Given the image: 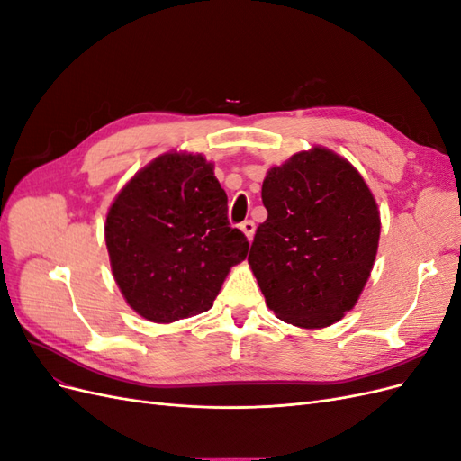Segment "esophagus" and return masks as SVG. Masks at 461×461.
Wrapping results in <instances>:
<instances>
[{"mask_svg": "<svg viewBox=\"0 0 461 461\" xmlns=\"http://www.w3.org/2000/svg\"><path fill=\"white\" fill-rule=\"evenodd\" d=\"M240 230L246 234L248 240H252L254 239V232H256V222L254 221L240 222Z\"/></svg>", "mask_w": 461, "mask_h": 461, "instance_id": "34e87169", "label": "esophagus"}]
</instances>
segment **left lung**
<instances>
[{"mask_svg": "<svg viewBox=\"0 0 461 461\" xmlns=\"http://www.w3.org/2000/svg\"><path fill=\"white\" fill-rule=\"evenodd\" d=\"M261 200L267 219L248 263L265 303L290 325H332L356 305L379 248L381 217L366 180L317 146L269 169Z\"/></svg>", "mask_w": 461, "mask_h": 461, "instance_id": "1", "label": "left lung"}]
</instances>
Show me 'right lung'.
Returning <instances> with one entry per match:
<instances>
[{"label":"right lung","mask_w":461,"mask_h":461,"mask_svg":"<svg viewBox=\"0 0 461 461\" xmlns=\"http://www.w3.org/2000/svg\"><path fill=\"white\" fill-rule=\"evenodd\" d=\"M105 244L124 300L153 323L207 312L249 248L200 153H165L138 171L109 207Z\"/></svg>","instance_id":"right-lung-1"}]
</instances>
